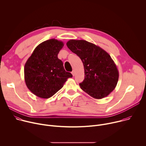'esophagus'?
I'll list each match as a JSON object with an SVG mask.
<instances>
[{
  "mask_svg": "<svg viewBox=\"0 0 146 146\" xmlns=\"http://www.w3.org/2000/svg\"><path fill=\"white\" fill-rule=\"evenodd\" d=\"M75 73H76V72H75V70H73L72 72V75H73V76H74Z\"/></svg>",
  "mask_w": 146,
  "mask_h": 146,
  "instance_id": "1",
  "label": "esophagus"
}]
</instances>
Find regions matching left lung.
<instances>
[{
  "instance_id": "obj_1",
  "label": "left lung",
  "mask_w": 146,
  "mask_h": 146,
  "mask_svg": "<svg viewBox=\"0 0 146 146\" xmlns=\"http://www.w3.org/2000/svg\"><path fill=\"white\" fill-rule=\"evenodd\" d=\"M66 45L80 57L84 68V80L80 86L91 97L100 99L115 88L119 72L110 55L100 47L84 40H70Z\"/></svg>"
}]
</instances>
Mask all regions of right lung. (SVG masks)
Here are the masks:
<instances>
[{
	"label": "right lung",
	"instance_id": "1",
	"mask_svg": "<svg viewBox=\"0 0 146 146\" xmlns=\"http://www.w3.org/2000/svg\"><path fill=\"white\" fill-rule=\"evenodd\" d=\"M62 41L51 38L34 50L24 66V78L28 88L36 96L47 99L63 87L72 74L65 71L58 54L64 47Z\"/></svg>",
	"mask_w": 146,
	"mask_h": 146
}]
</instances>
